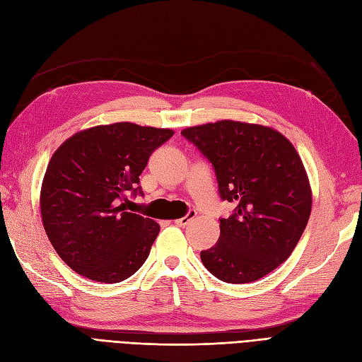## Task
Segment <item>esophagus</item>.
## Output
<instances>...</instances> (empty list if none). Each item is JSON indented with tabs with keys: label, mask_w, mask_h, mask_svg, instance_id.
Returning a JSON list of instances; mask_svg holds the SVG:
<instances>
[{
	"label": "esophagus",
	"mask_w": 362,
	"mask_h": 362,
	"mask_svg": "<svg viewBox=\"0 0 362 362\" xmlns=\"http://www.w3.org/2000/svg\"><path fill=\"white\" fill-rule=\"evenodd\" d=\"M194 217H196V211H194V210H189L187 214H185L184 217L177 218V221H175V223H177L178 226H187V225L193 221Z\"/></svg>",
	"instance_id": "esophagus-1"
}]
</instances>
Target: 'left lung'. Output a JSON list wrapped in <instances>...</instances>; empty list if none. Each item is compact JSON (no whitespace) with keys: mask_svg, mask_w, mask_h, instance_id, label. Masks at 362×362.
Listing matches in <instances>:
<instances>
[{"mask_svg":"<svg viewBox=\"0 0 362 362\" xmlns=\"http://www.w3.org/2000/svg\"><path fill=\"white\" fill-rule=\"evenodd\" d=\"M213 164L222 201L218 242L201 252L202 264L223 282L246 284L286 261L311 213V187L298 151L269 127L218 120L181 131Z\"/></svg>","mask_w":362,"mask_h":362,"instance_id":"obj_1","label":"left lung"}]
</instances>
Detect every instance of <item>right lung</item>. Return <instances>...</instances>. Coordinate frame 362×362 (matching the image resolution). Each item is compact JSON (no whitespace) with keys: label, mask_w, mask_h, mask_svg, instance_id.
Segmentation results:
<instances>
[{"label":"right lung","mask_w":362,"mask_h":362,"mask_svg":"<svg viewBox=\"0 0 362 362\" xmlns=\"http://www.w3.org/2000/svg\"><path fill=\"white\" fill-rule=\"evenodd\" d=\"M172 136L168 128L119 122L80 131L54 152L40 190L42 222L78 275L115 284L144 266L160 225L127 211L128 194L144 196L140 173Z\"/></svg>","instance_id":"right-lung-1"}]
</instances>
